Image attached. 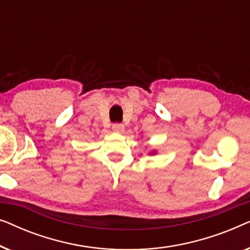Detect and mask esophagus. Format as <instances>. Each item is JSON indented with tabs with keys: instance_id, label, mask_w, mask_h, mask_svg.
Segmentation results:
<instances>
[{
	"instance_id": "1",
	"label": "esophagus",
	"mask_w": 250,
	"mask_h": 250,
	"mask_svg": "<svg viewBox=\"0 0 250 250\" xmlns=\"http://www.w3.org/2000/svg\"><path fill=\"white\" fill-rule=\"evenodd\" d=\"M112 131L116 133H122L124 131V125L121 124V123H115V124L112 125Z\"/></svg>"
}]
</instances>
